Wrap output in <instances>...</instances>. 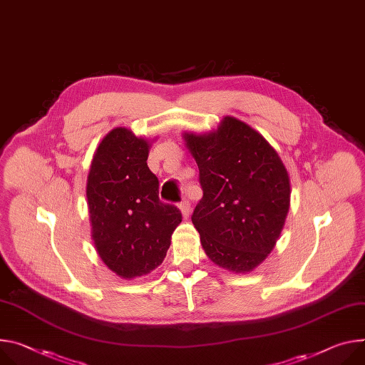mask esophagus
Returning <instances> with one entry per match:
<instances>
[{"instance_id": "1", "label": "esophagus", "mask_w": 365, "mask_h": 365, "mask_svg": "<svg viewBox=\"0 0 365 365\" xmlns=\"http://www.w3.org/2000/svg\"><path fill=\"white\" fill-rule=\"evenodd\" d=\"M179 208H180V212H182L183 218H189V215H190V204L187 201H183V202H180Z\"/></svg>"}]
</instances>
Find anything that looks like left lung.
<instances>
[{
	"label": "left lung",
	"instance_id": "1",
	"mask_svg": "<svg viewBox=\"0 0 365 365\" xmlns=\"http://www.w3.org/2000/svg\"><path fill=\"white\" fill-rule=\"evenodd\" d=\"M204 190L192 222L208 259L236 274L268 257L285 224L291 185L277 150L246 122L224 116L215 130L185 132Z\"/></svg>",
	"mask_w": 365,
	"mask_h": 365
}]
</instances>
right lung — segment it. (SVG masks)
<instances>
[{
    "label": "right lung",
    "mask_w": 365,
    "mask_h": 365,
    "mask_svg": "<svg viewBox=\"0 0 365 365\" xmlns=\"http://www.w3.org/2000/svg\"><path fill=\"white\" fill-rule=\"evenodd\" d=\"M151 143L113 128L93 155L87 176L91 239L106 267L123 279L154 271L170 247L182 214L158 200V179L147 165Z\"/></svg>",
    "instance_id": "right-lung-1"
}]
</instances>
